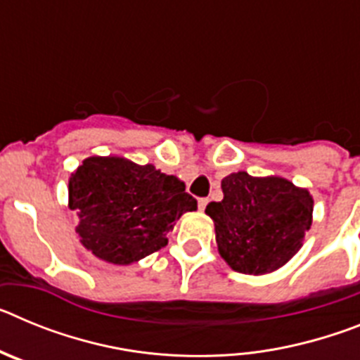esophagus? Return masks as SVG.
<instances>
[{
	"mask_svg": "<svg viewBox=\"0 0 360 360\" xmlns=\"http://www.w3.org/2000/svg\"><path fill=\"white\" fill-rule=\"evenodd\" d=\"M207 203H209V200H207V198H200V200H198V207H200V211H205V207H207Z\"/></svg>",
	"mask_w": 360,
	"mask_h": 360,
	"instance_id": "esophagus-1",
	"label": "esophagus"
}]
</instances>
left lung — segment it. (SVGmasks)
Segmentation results:
<instances>
[{
    "label": "left lung",
    "mask_w": 360,
    "mask_h": 360,
    "mask_svg": "<svg viewBox=\"0 0 360 360\" xmlns=\"http://www.w3.org/2000/svg\"><path fill=\"white\" fill-rule=\"evenodd\" d=\"M224 200L205 209L214 221L219 256L241 274L274 272L301 249L314 200L281 176L238 171L221 180Z\"/></svg>",
    "instance_id": "8db88e82"
}]
</instances>
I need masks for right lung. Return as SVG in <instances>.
Returning <instances> with one entry per match:
<instances>
[{"instance_id":"obj_1","label":"right lung","mask_w":360,"mask_h":360,"mask_svg":"<svg viewBox=\"0 0 360 360\" xmlns=\"http://www.w3.org/2000/svg\"><path fill=\"white\" fill-rule=\"evenodd\" d=\"M81 243L113 265H129L167 245V232L198 203L186 184L155 165L122 157L82 160L68 182Z\"/></svg>"}]
</instances>
